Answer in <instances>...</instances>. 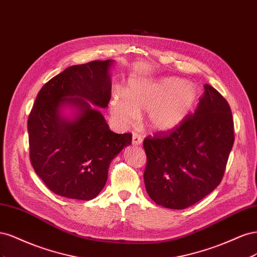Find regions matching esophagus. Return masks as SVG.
Instances as JSON below:
<instances>
[{"mask_svg":"<svg viewBox=\"0 0 257 257\" xmlns=\"http://www.w3.org/2000/svg\"><path fill=\"white\" fill-rule=\"evenodd\" d=\"M132 144L134 146H139L143 144V137L141 135H138L136 133L133 134V138H132Z\"/></svg>","mask_w":257,"mask_h":257,"instance_id":"obj_1","label":"esophagus"}]
</instances>
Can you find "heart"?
<instances>
[{"label":"heart","instance_id":"obj_1","mask_svg":"<svg viewBox=\"0 0 257 257\" xmlns=\"http://www.w3.org/2000/svg\"><path fill=\"white\" fill-rule=\"evenodd\" d=\"M195 83L177 77L132 80L125 92L115 93L110 111L123 125L147 111V126L157 133H172L188 120L198 102Z\"/></svg>","mask_w":257,"mask_h":257}]
</instances>
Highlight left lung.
Here are the masks:
<instances>
[{"instance_id":"8db88e82","label":"left lung","mask_w":257,"mask_h":257,"mask_svg":"<svg viewBox=\"0 0 257 257\" xmlns=\"http://www.w3.org/2000/svg\"><path fill=\"white\" fill-rule=\"evenodd\" d=\"M204 88L196 111L182 126L144 141L145 185L157 205L185 209L222 180L235 141L234 122L226 99L210 84Z\"/></svg>"}]
</instances>
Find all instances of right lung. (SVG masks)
Segmentation results:
<instances>
[{
	"label": "right lung",
	"instance_id": "1",
	"mask_svg": "<svg viewBox=\"0 0 257 257\" xmlns=\"http://www.w3.org/2000/svg\"><path fill=\"white\" fill-rule=\"evenodd\" d=\"M113 63L69 66L36 96L28 120L30 159L57 195L95 198L106 184L111 161L132 144V134L111 132L97 108H106L110 100Z\"/></svg>",
	"mask_w": 257,
	"mask_h": 257
}]
</instances>
